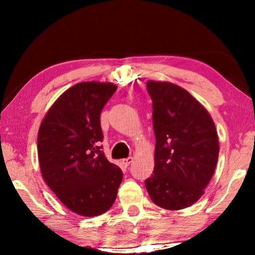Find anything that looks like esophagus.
Wrapping results in <instances>:
<instances>
[{
  "label": "esophagus",
  "mask_w": 255,
  "mask_h": 255,
  "mask_svg": "<svg viewBox=\"0 0 255 255\" xmlns=\"http://www.w3.org/2000/svg\"><path fill=\"white\" fill-rule=\"evenodd\" d=\"M132 162V157H127V158H125V159H123V165L125 166V167H127V166H129L130 165V163Z\"/></svg>",
  "instance_id": "1"
}]
</instances>
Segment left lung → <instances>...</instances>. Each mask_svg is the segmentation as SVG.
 <instances>
[{"label": "left lung", "mask_w": 255, "mask_h": 255, "mask_svg": "<svg viewBox=\"0 0 255 255\" xmlns=\"http://www.w3.org/2000/svg\"><path fill=\"white\" fill-rule=\"evenodd\" d=\"M153 101L155 166L145 187L155 205L178 210L204 195L219 154L213 119L184 89L169 82L148 81Z\"/></svg>", "instance_id": "obj_1"}]
</instances>
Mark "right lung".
I'll use <instances>...</instances> for the list:
<instances>
[{
  "instance_id": "obj_1",
  "label": "right lung",
  "mask_w": 255,
  "mask_h": 255,
  "mask_svg": "<svg viewBox=\"0 0 255 255\" xmlns=\"http://www.w3.org/2000/svg\"><path fill=\"white\" fill-rule=\"evenodd\" d=\"M116 90L112 83L75 84L51 106L38 132L45 182L68 209L85 217L109 210L123 181V171L99 146L101 111Z\"/></svg>"
}]
</instances>
